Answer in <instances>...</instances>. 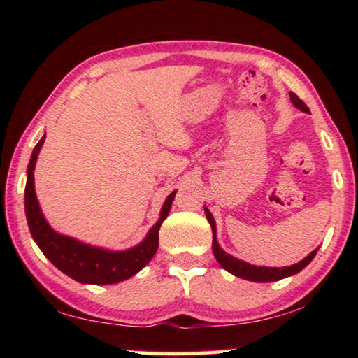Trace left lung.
<instances>
[{
	"label": "left lung",
	"mask_w": 358,
	"mask_h": 358,
	"mask_svg": "<svg viewBox=\"0 0 358 358\" xmlns=\"http://www.w3.org/2000/svg\"><path fill=\"white\" fill-rule=\"evenodd\" d=\"M290 96V101H292V104L300 108L301 112L305 113H310V108L306 107L305 102H303L299 96H296L295 93L290 92L289 93ZM205 215H207V220L210 222L211 226V230H213V245H211V248H213V254L217 262H220V265L222 266L224 270H227L229 273H232L235 276L238 278H243V280H248V281H254V282H271V281H280L282 280V278H287V276H292V275H296L299 271H301L305 266L311 262V260L314 259V256H316L317 250H314L313 252L308 254V256L300 260L299 264L295 265H290V266H280V268H271V266H257V265H251L248 262H243V260H240L237 257L230 256V254H227L226 251L222 250V248L220 246V243H217L216 240V224H215V217L213 215L210 213L208 208L205 207Z\"/></svg>",
	"instance_id": "1"
}]
</instances>
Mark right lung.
Wrapping results in <instances>:
<instances>
[{"instance_id": "obj_1", "label": "right lung", "mask_w": 358, "mask_h": 358, "mask_svg": "<svg viewBox=\"0 0 358 358\" xmlns=\"http://www.w3.org/2000/svg\"><path fill=\"white\" fill-rule=\"evenodd\" d=\"M45 136L36 145L28 164V178L25 187V213L29 232L44 256L50 262L68 275L72 280L82 284H117L129 280L137 271H141L147 265L157 251L159 245V227L171 211L173 197L177 191H173L166 199L161 208L159 220L150 229L147 237L137 246L126 251H110L104 248L92 246L82 243L72 237H66L55 232L50 224L45 221L42 210L39 207L38 197L34 191V166L38 161V155Z\"/></svg>"}]
</instances>
